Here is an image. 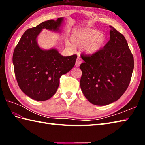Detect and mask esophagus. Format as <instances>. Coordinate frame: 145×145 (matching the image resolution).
<instances>
[{
  "label": "esophagus",
  "mask_w": 145,
  "mask_h": 145,
  "mask_svg": "<svg viewBox=\"0 0 145 145\" xmlns=\"http://www.w3.org/2000/svg\"><path fill=\"white\" fill-rule=\"evenodd\" d=\"M82 63V60L81 58H80L79 57H78L77 59H76V63H75V66L76 67H78L80 66V65Z\"/></svg>",
  "instance_id": "34e87169"
}]
</instances>
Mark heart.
Masks as SVG:
<instances>
[{
    "instance_id": "obj_1",
    "label": "heart",
    "mask_w": 145,
    "mask_h": 145,
    "mask_svg": "<svg viewBox=\"0 0 145 145\" xmlns=\"http://www.w3.org/2000/svg\"><path fill=\"white\" fill-rule=\"evenodd\" d=\"M70 41L65 42L67 47L72 50L75 47H83V50L88 55H94L103 48L106 37L103 33L93 29H83L73 30L70 34Z\"/></svg>"
}]
</instances>
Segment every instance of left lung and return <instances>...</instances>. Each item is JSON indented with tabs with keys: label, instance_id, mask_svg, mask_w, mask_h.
<instances>
[{
	"label": "left lung",
	"instance_id": "left-lung-1",
	"mask_svg": "<svg viewBox=\"0 0 145 145\" xmlns=\"http://www.w3.org/2000/svg\"><path fill=\"white\" fill-rule=\"evenodd\" d=\"M110 40L103 48L91 56L82 55L84 62L80 87L93 105H107L118 100L130 84L134 60L125 37L110 26Z\"/></svg>",
	"mask_w": 145,
	"mask_h": 145
}]
</instances>
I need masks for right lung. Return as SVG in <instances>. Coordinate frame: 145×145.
Listing matches in <instances>:
<instances>
[{"instance_id": "obj_1", "label": "right lung", "mask_w": 145, "mask_h": 145, "mask_svg": "<svg viewBox=\"0 0 145 145\" xmlns=\"http://www.w3.org/2000/svg\"><path fill=\"white\" fill-rule=\"evenodd\" d=\"M63 17L43 22L21 37L13 54L14 72L21 90L37 101L48 100L56 93L60 78L74 67L77 56L63 57L57 48L39 47L37 37L43 29L61 32Z\"/></svg>"}]
</instances>
